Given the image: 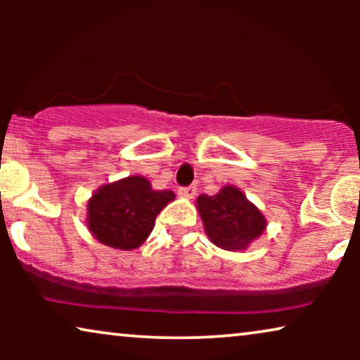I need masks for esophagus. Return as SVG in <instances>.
Instances as JSON below:
<instances>
[{"label": "esophagus", "mask_w": 360, "mask_h": 360, "mask_svg": "<svg viewBox=\"0 0 360 360\" xmlns=\"http://www.w3.org/2000/svg\"><path fill=\"white\" fill-rule=\"evenodd\" d=\"M195 195H196V188H195V186H181V188L179 190V196H180V198L191 200V198H195Z\"/></svg>", "instance_id": "34e87169"}]
</instances>
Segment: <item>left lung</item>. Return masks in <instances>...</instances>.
I'll return each mask as SVG.
<instances>
[{
    "label": "left lung",
    "instance_id": "8db88e82",
    "mask_svg": "<svg viewBox=\"0 0 360 360\" xmlns=\"http://www.w3.org/2000/svg\"><path fill=\"white\" fill-rule=\"evenodd\" d=\"M196 210L211 243L231 252L248 249L267 228L262 211L234 185H224L213 196L200 195Z\"/></svg>",
    "mask_w": 360,
    "mask_h": 360
}]
</instances>
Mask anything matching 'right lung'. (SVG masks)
<instances>
[{
	"instance_id": "1",
	"label": "right lung",
	"mask_w": 360,
	"mask_h": 360,
	"mask_svg": "<svg viewBox=\"0 0 360 360\" xmlns=\"http://www.w3.org/2000/svg\"><path fill=\"white\" fill-rule=\"evenodd\" d=\"M175 200L170 190H152L142 175L101 185L86 205V228L108 248L132 250L149 238L157 214Z\"/></svg>"
}]
</instances>
